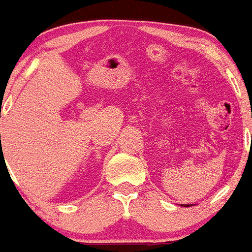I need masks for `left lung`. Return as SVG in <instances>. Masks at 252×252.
Wrapping results in <instances>:
<instances>
[{"instance_id": "1", "label": "left lung", "mask_w": 252, "mask_h": 252, "mask_svg": "<svg viewBox=\"0 0 252 252\" xmlns=\"http://www.w3.org/2000/svg\"><path fill=\"white\" fill-rule=\"evenodd\" d=\"M185 207H190V206H189V204H187V206H185Z\"/></svg>"}]
</instances>
